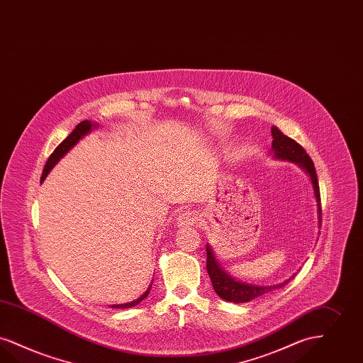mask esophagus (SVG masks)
<instances>
[{
    "mask_svg": "<svg viewBox=\"0 0 363 363\" xmlns=\"http://www.w3.org/2000/svg\"><path fill=\"white\" fill-rule=\"evenodd\" d=\"M199 221V215L194 211H185L182 213H179V216L177 218V224L179 227H189V225H194Z\"/></svg>",
    "mask_w": 363,
    "mask_h": 363,
    "instance_id": "34e87169",
    "label": "esophagus"
}]
</instances>
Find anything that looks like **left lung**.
Returning <instances> with one entry per match:
<instances>
[{
  "label": "left lung",
  "mask_w": 363,
  "mask_h": 363,
  "mask_svg": "<svg viewBox=\"0 0 363 363\" xmlns=\"http://www.w3.org/2000/svg\"><path fill=\"white\" fill-rule=\"evenodd\" d=\"M272 135H273V143L272 148L274 152L276 158L281 160H291L296 162L297 164H300L305 172L311 177V181L313 184L315 189V196L318 200V205L320 209V188L319 181H318V174L315 170V164L311 160V157L306 154L304 147L298 145L294 139H291L289 136L284 135L281 130L277 127H272ZM321 215V213H320ZM206 270L209 278L212 281L213 289L218 293V296L227 301H233V303H248L250 300H254L257 297H261L263 294L273 291V290L279 289L282 286H285L290 279L274 285V286H254V285H247L242 284L239 281H235L233 277L228 276L224 270H221L220 264L216 262V258L211 250V247H206Z\"/></svg>",
  "instance_id": "1"
}]
</instances>
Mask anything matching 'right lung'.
I'll return each instance as SVG.
<instances>
[{"label": "right lung", "instance_id": "right-lung-1", "mask_svg": "<svg viewBox=\"0 0 363 363\" xmlns=\"http://www.w3.org/2000/svg\"><path fill=\"white\" fill-rule=\"evenodd\" d=\"M91 127H93V124H91L90 121H87V120L81 121V123L74 128L73 132L54 150V152L50 155V158H48L45 166H44V172L43 174H42V178H40V182H43L44 178L50 173V170L54 167V164H55V163H57V162H58V160L84 136V135H86L87 132H90ZM151 286H152V284L148 286V289L145 290V294H142L138 300H135V301H132V303H127V304L113 305L112 308H132V306L139 304L140 301H143L145 297L148 296Z\"/></svg>", "mask_w": 363, "mask_h": 363}]
</instances>
